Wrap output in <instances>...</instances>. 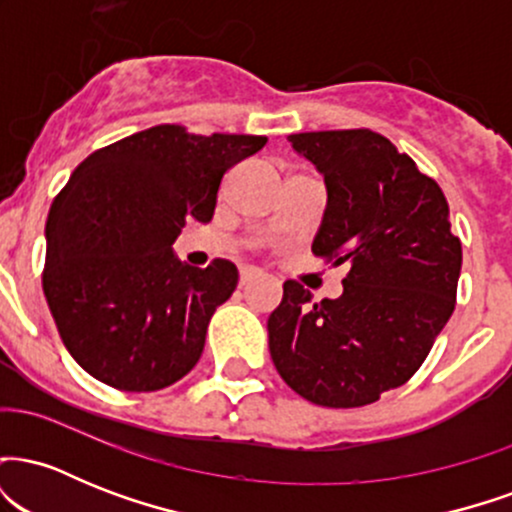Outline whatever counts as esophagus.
Returning <instances> with one entry per match:
<instances>
[{
    "instance_id": "1",
    "label": "esophagus",
    "mask_w": 512,
    "mask_h": 512,
    "mask_svg": "<svg viewBox=\"0 0 512 512\" xmlns=\"http://www.w3.org/2000/svg\"><path fill=\"white\" fill-rule=\"evenodd\" d=\"M291 238H293V243L298 245V248H305V245L310 243L308 233H305V231H291Z\"/></svg>"
}]
</instances>
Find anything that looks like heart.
Wrapping results in <instances>:
<instances>
[{
	"label": "heart",
	"instance_id": "b5f03b06",
	"mask_svg": "<svg viewBox=\"0 0 512 512\" xmlns=\"http://www.w3.org/2000/svg\"><path fill=\"white\" fill-rule=\"evenodd\" d=\"M279 211L281 219L286 223H293V226H305V223L313 221L317 211L313 187L303 180L289 182V185L284 187V192H281Z\"/></svg>",
	"mask_w": 512,
	"mask_h": 512
}]
</instances>
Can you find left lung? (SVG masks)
Wrapping results in <instances>:
<instances>
[{"label": "left lung", "mask_w": 512, "mask_h": 512, "mask_svg": "<svg viewBox=\"0 0 512 512\" xmlns=\"http://www.w3.org/2000/svg\"><path fill=\"white\" fill-rule=\"evenodd\" d=\"M262 146L250 134L158 125L96 151L52 202L43 291L72 358L122 392H154L197 366L231 298L228 260L180 262L187 219L209 223L223 175Z\"/></svg>", "instance_id": "8db88e82"}]
</instances>
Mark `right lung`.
<instances>
[{
  "label": "right lung",
  "mask_w": 512,
  "mask_h": 512,
  "mask_svg": "<svg viewBox=\"0 0 512 512\" xmlns=\"http://www.w3.org/2000/svg\"><path fill=\"white\" fill-rule=\"evenodd\" d=\"M291 144L325 175L313 252L342 274L322 293V279L308 289L286 281L267 322L269 354L308 402L366 407L426 361L455 310L462 245L438 182L383 134L303 132Z\"/></svg>",
  "instance_id": "1"
}]
</instances>
